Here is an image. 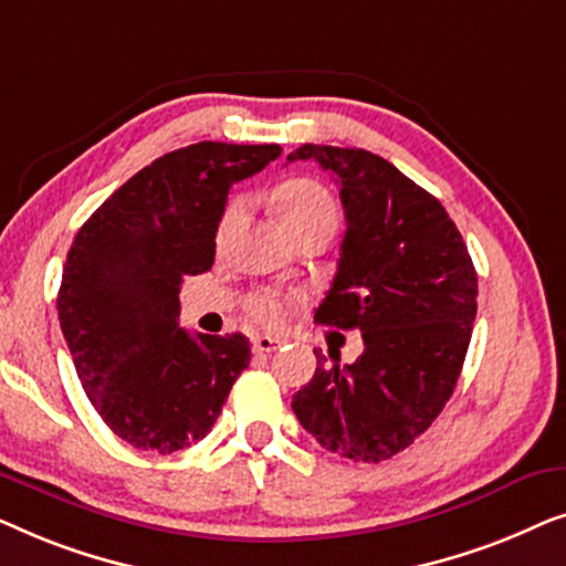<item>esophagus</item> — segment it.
Segmentation results:
<instances>
[{
    "mask_svg": "<svg viewBox=\"0 0 566 566\" xmlns=\"http://www.w3.org/2000/svg\"><path fill=\"white\" fill-rule=\"evenodd\" d=\"M252 347H254V353H273L281 347V339L270 337V335H258V337H252Z\"/></svg>",
    "mask_w": 566,
    "mask_h": 566,
    "instance_id": "1",
    "label": "esophagus"
}]
</instances>
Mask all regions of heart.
Instances as JSON below:
<instances>
[{"label": "heart", "mask_w": 566, "mask_h": 566, "mask_svg": "<svg viewBox=\"0 0 566 566\" xmlns=\"http://www.w3.org/2000/svg\"><path fill=\"white\" fill-rule=\"evenodd\" d=\"M244 208H247L244 198L231 200L219 223V237H227L229 231L237 227V221L242 219ZM277 213H281V221L285 223V229L289 231L306 227V223H316V221L332 223V227H335L337 206L319 182L296 180L283 188L281 203H277ZM247 312H250L254 322L265 324V327H277V324H283L285 314H289V304H285V298L277 296L275 291H260L247 301Z\"/></svg>", "instance_id": "b5f03b06"}]
</instances>
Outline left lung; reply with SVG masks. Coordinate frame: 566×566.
<instances>
[{
    "mask_svg": "<svg viewBox=\"0 0 566 566\" xmlns=\"http://www.w3.org/2000/svg\"><path fill=\"white\" fill-rule=\"evenodd\" d=\"M339 182L345 239L337 275L314 319L358 329L353 366L316 355L293 412L322 448L355 463L391 459L443 412L467 358L476 316V270L461 231L436 196L366 149L304 144Z\"/></svg>",
    "mask_w": 566,
    "mask_h": 566,
    "instance_id": "1",
    "label": "left lung"
}]
</instances>
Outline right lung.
<instances>
[{
    "label": "right lung",
    "instance_id": "1",
    "mask_svg": "<svg viewBox=\"0 0 566 566\" xmlns=\"http://www.w3.org/2000/svg\"><path fill=\"white\" fill-rule=\"evenodd\" d=\"M277 144L200 142L154 159L76 231L56 298L92 407L138 451L175 453L211 432L250 366L244 335L177 324L185 275L211 270L229 188L281 157Z\"/></svg>",
    "mask_w": 566,
    "mask_h": 566
}]
</instances>
